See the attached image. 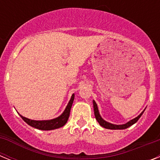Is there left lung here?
Masks as SVG:
<instances>
[{
  "label": "left lung",
  "mask_w": 160,
  "mask_h": 160,
  "mask_svg": "<svg viewBox=\"0 0 160 160\" xmlns=\"http://www.w3.org/2000/svg\"><path fill=\"white\" fill-rule=\"evenodd\" d=\"M93 106H94V116H95L96 120H97L98 122L99 125L102 126V128H107V129H111V130H123V129H126V128H129V127L132 126L133 124H135V122H136L139 119V118L142 116V114H143L144 111H145V110H144V111H142V112L139 115H138L136 118H133L132 120H131V121L128 122L127 123L121 124V125H116V124H113V123H111V122H107V121H105V120L102 118L101 115H100V114H99V111H98V108L97 103L95 102V101H94V100H93Z\"/></svg>",
  "instance_id": "1"
}]
</instances>
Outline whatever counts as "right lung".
<instances>
[{
	"label": "right lung",
	"instance_id": "right-lung-1",
	"mask_svg": "<svg viewBox=\"0 0 160 160\" xmlns=\"http://www.w3.org/2000/svg\"><path fill=\"white\" fill-rule=\"evenodd\" d=\"M73 99H74V94H72L70 100L68 102L65 111L61 114L60 116L57 118H53L50 120H32L29 118H25L20 114V116L22 117V119L25 121L28 125L31 126L32 128H37V129L42 130V131H51V130L58 129L65 125L67 122L69 116H70V109H71L72 104H73Z\"/></svg>",
	"mask_w": 160,
	"mask_h": 160
}]
</instances>
